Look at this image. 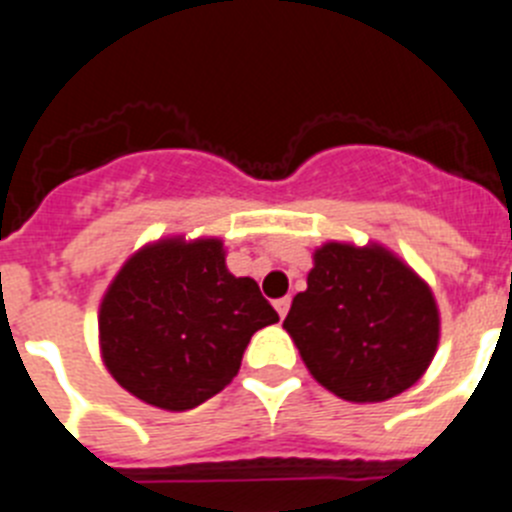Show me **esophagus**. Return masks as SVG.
I'll use <instances>...</instances> for the list:
<instances>
[{
    "label": "esophagus",
    "instance_id": "1",
    "mask_svg": "<svg viewBox=\"0 0 512 512\" xmlns=\"http://www.w3.org/2000/svg\"><path fill=\"white\" fill-rule=\"evenodd\" d=\"M289 305H292V300H289V297H282V300L274 302V307H277V312H279V318H284V315H287Z\"/></svg>",
    "mask_w": 512,
    "mask_h": 512
}]
</instances>
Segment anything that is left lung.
<instances>
[{
  "mask_svg": "<svg viewBox=\"0 0 512 512\" xmlns=\"http://www.w3.org/2000/svg\"><path fill=\"white\" fill-rule=\"evenodd\" d=\"M284 328L325 390L384 402L431 366L441 320L431 287L395 253L330 241L312 253L307 289Z\"/></svg>",
  "mask_w": 512,
  "mask_h": 512,
  "instance_id": "8db88e82",
  "label": "left lung"
}]
</instances>
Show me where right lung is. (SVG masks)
Returning <instances> with one entry per match:
<instances>
[{"mask_svg":"<svg viewBox=\"0 0 512 512\" xmlns=\"http://www.w3.org/2000/svg\"><path fill=\"white\" fill-rule=\"evenodd\" d=\"M220 238H164L133 253L99 305V348L120 387L153 408L192 410L225 390L256 330L277 323Z\"/></svg>","mask_w":512,"mask_h":512,"instance_id":"right-lung-1","label":"right lung"}]
</instances>
